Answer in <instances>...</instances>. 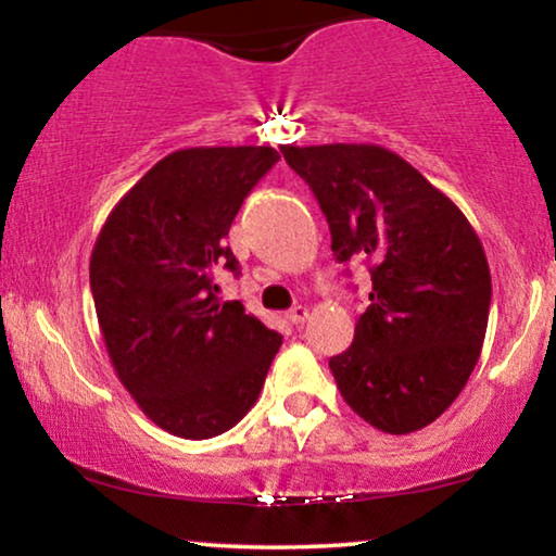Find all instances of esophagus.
Listing matches in <instances>:
<instances>
[{"mask_svg":"<svg viewBox=\"0 0 556 556\" xmlns=\"http://www.w3.org/2000/svg\"><path fill=\"white\" fill-rule=\"evenodd\" d=\"M287 318H290L292 324H303L305 318H308V308H305V305H292V308L287 311Z\"/></svg>","mask_w":556,"mask_h":556,"instance_id":"esophagus-1","label":"esophagus"}]
</instances>
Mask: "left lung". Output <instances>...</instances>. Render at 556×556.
Instances as JSON below:
<instances>
[{"instance_id":"obj_1","label":"left lung","mask_w":556,"mask_h":556,"mask_svg":"<svg viewBox=\"0 0 556 556\" xmlns=\"http://www.w3.org/2000/svg\"><path fill=\"white\" fill-rule=\"evenodd\" d=\"M314 190L340 264L368 261V308L329 361L344 402L374 429L437 420L473 374L486 337L491 274L465 214L381 146H279Z\"/></svg>"}]
</instances>
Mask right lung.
Listing matches in <instances>:
<instances>
[{"mask_svg": "<svg viewBox=\"0 0 556 556\" xmlns=\"http://www.w3.org/2000/svg\"><path fill=\"white\" fill-rule=\"evenodd\" d=\"M279 162L269 146L182 149L127 190L91 253V292L114 371L140 410L182 439H212L256 405L282 334L222 300L240 274L225 238Z\"/></svg>", "mask_w": 556, "mask_h": 556, "instance_id": "obj_1", "label": "right lung"}]
</instances>
